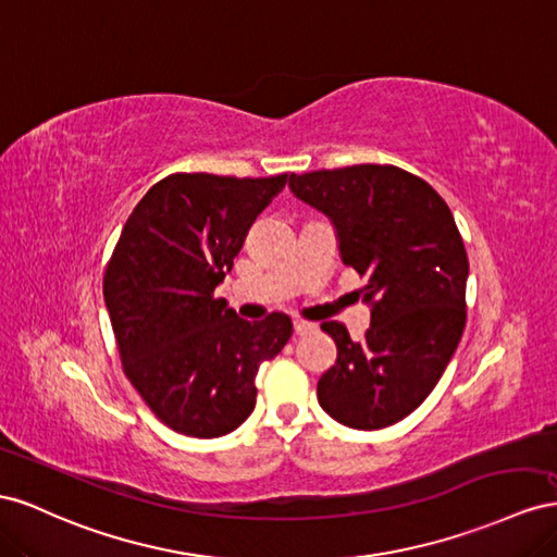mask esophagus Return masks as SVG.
<instances>
[{"label": "esophagus", "instance_id": "1", "mask_svg": "<svg viewBox=\"0 0 557 557\" xmlns=\"http://www.w3.org/2000/svg\"><path fill=\"white\" fill-rule=\"evenodd\" d=\"M317 326L312 322H304V320H296L294 322V331L296 336H308V333H312Z\"/></svg>", "mask_w": 557, "mask_h": 557}]
</instances>
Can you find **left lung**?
Masks as SVG:
<instances>
[{
  "instance_id": "left-lung-1",
  "label": "left lung",
  "mask_w": 557,
  "mask_h": 557,
  "mask_svg": "<svg viewBox=\"0 0 557 557\" xmlns=\"http://www.w3.org/2000/svg\"><path fill=\"white\" fill-rule=\"evenodd\" d=\"M289 188L331 219L341 259L367 277L371 306L361 343L338 322L322 324L338 359L317 399L363 432L399 422L436 387L465 331L469 259L453 212L424 180L394 165L292 174Z\"/></svg>"
}]
</instances>
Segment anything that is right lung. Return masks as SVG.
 I'll return each instance as SVG.
<instances>
[{"label": "right lung", "mask_w": 557, "mask_h": 557, "mask_svg": "<svg viewBox=\"0 0 557 557\" xmlns=\"http://www.w3.org/2000/svg\"><path fill=\"white\" fill-rule=\"evenodd\" d=\"M287 184L177 172L153 184L125 221L104 270V304L123 373L153 416L196 438L240 426L253 377L292 338V320L247 322L214 289L249 226Z\"/></svg>", "instance_id": "obj_1"}]
</instances>
